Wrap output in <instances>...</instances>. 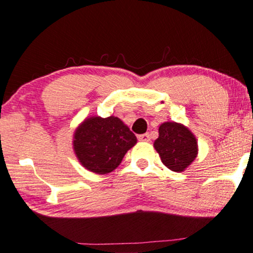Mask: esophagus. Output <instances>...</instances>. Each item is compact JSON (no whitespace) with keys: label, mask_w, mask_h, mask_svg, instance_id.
<instances>
[{"label":"esophagus","mask_w":253,"mask_h":253,"mask_svg":"<svg viewBox=\"0 0 253 253\" xmlns=\"http://www.w3.org/2000/svg\"><path fill=\"white\" fill-rule=\"evenodd\" d=\"M138 139H139L140 141H150V139H151V138H150L149 133H145V134L138 135Z\"/></svg>","instance_id":"34e87169"}]
</instances>
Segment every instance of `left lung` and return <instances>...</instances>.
Here are the masks:
<instances>
[{"label": "left lung", "mask_w": 253, "mask_h": 253, "mask_svg": "<svg viewBox=\"0 0 253 253\" xmlns=\"http://www.w3.org/2000/svg\"><path fill=\"white\" fill-rule=\"evenodd\" d=\"M158 133L160 135L154 146L163 165L177 173L187 168L198 152L197 140L192 133L176 122H165L158 128Z\"/></svg>", "instance_id": "8db88e82"}]
</instances>
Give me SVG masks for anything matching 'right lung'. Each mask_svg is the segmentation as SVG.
<instances>
[{
  "label": "right lung",
  "instance_id": "1",
  "mask_svg": "<svg viewBox=\"0 0 253 253\" xmlns=\"http://www.w3.org/2000/svg\"><path fill=\"white\" fill-rule=\"evenodd\" d=\"M137 138L119 118H90L78 127L74 134V151L88 170L97 174L113 171Z\"/></svg>",
  "mask_w": 253,
  "mask_h": 253
}]
</instances>
